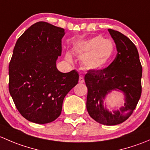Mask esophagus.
Returning <instances> with one entry per match:
<instances>
[{"label": "esophagus", "instance_id": "1", "mask_svg": "<svg viewBox=\"0 0 150 150\" xmlns=\"http://www.w3.org/2000/svg\"><path fill=\"white\" fill-rule=\"evenodd\" d=\"M83 82H84L83 77L82 75H81V76L79 77V83H83Z\"/></svg>", "mask_w": 150, "mask_h": 150}]
</instances>
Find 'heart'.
<instances>
[{"instance_id": "1", "label": "heart", "mask_w": 150, "mask_h": 150, "mask_svg": "<svg viewBox=\"0 0 150 150\" xmlns=\"http://www.w3.org/2000/svg\"><path fill=\"white\" fill-rule=\"evenodd\" d=\"M74 51L81 58L85 68L91 70H99L105 68L112 61L115 52V46L112 40L104 39L102 36H96L83 40L74 46ZM65 59L72 61L69 53Z\"/></svg>"}]
</instances>
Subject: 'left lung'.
Wrapping results in <instances>:
<instances>
[{"label":"left lung","mask_w":150,"mask_h":150,"mask_svg":"<svg viewBox=\"0 0 150 150\" xmlns=\"http://www.w3.org/2000/svg\"><path fill=\"white\" fill-rule=\"evenodd\" d=\"M108 31L116 45L115 59L104 69L88 70L84 78L89 115L101 124L115 125L126 120L138 104L142 94V67L134 43L120 32L112 29ZM113 90L124 93L125 103L119 110L110 112L103 102L105 95Z\"/></svg>","instance_id":"obj_1"}]
</instances>
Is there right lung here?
Instances as JSON below:
<instances>
[{"mask_svg":"<svg viewBox=\"0 0 150 150\" xmlns=\"http://www.w3.org/2000/svg\"><path fill=\"white\" fill-rule=\"evenodd\" d=\"M64 34L63 28L38 22L15 44L8 66V90L18 111L30 122L55 120L65 96L78 83L75 69L62 73L56 66Z\"/></svg>","mask_w":150,"mask_h":150,"instance_id":"right-lung-1","label":"right lung"}]
</instances>
